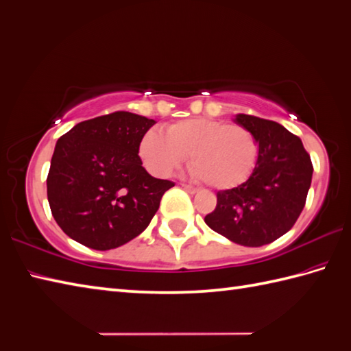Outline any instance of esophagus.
I'll use <instances>...</instances> for the list:
<instances>
[{"instance_id": "34e87169", "label": "esophagus", "mask_w": 351, "mask_h": 351, "mask_svg": "<svg viewBox=\"0 0 351 351\" xmlns=\"http://www.w3.org/2000/svg\"><path fill=\"white\" fill-rule=\"evenodd\" d=\"M182 188H183L186 192H189V193H197V192H198V189H197V188H193V186H191V184H184V183H182Z\"/></svg>"}]
</instances>
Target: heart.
<instances>
[{
  "label": "heart",
  "mask_w": 351,
  "mask_h": 351,
  "mask_svg": "<svg viewBox=\"0 0 351 351\" xmlns=\"http://www.w3.org/2000/svg\"><path fill=\"white\" fill-rule=\"evenodd\" d=\"M138 156L149 173L168 177L189 156L192 174L210 188L245 184L258 162V143L249 129L212 119L171 123L165 135L149 129L138 143Z\"/></svg>",
  "instance_id": "obj_1"
}]
</instances>
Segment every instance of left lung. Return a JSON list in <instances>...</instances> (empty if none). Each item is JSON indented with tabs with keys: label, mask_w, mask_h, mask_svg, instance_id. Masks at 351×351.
I'll use <instances>...</instances> for the list:
<instances>
[{
	"label": "left lung",
	"mask_w": 351,
	"mask_h": 351,
	"mask_svg": "<svg viewBox=\"0 0 351 351\" xmlns=\"http://www.w3.org/2000/svg\"><path fill=\"white\" fill-rule=\"evenodd\" d=\"M236 123L258 143V162L251 178L217 192V204L204 221L237 245L263 246L290 231L298 221L313 180V162L300 138L284 126L239 114Z\"/></svg>",
	"instance_id": "8db88e82"
}]
</instances>
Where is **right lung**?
<instances>
[{"mask_svg":"<svg viewBox=\"0 0 351 351\" xmlns=\"http://www.w3.org/2000/svg\"><path fill=\"white\" fill-rule=\"evenodd\" d=\"M154 123L117 111L77 123L58 139L46 186L53 219L70 239L108 251L149 227L174 186L152 177L138 156L139 139Z\"/></svg>","mask_w":351,"mask_h":351,"instance_id":"add662e5","label":"right lung"}]
</instances>
